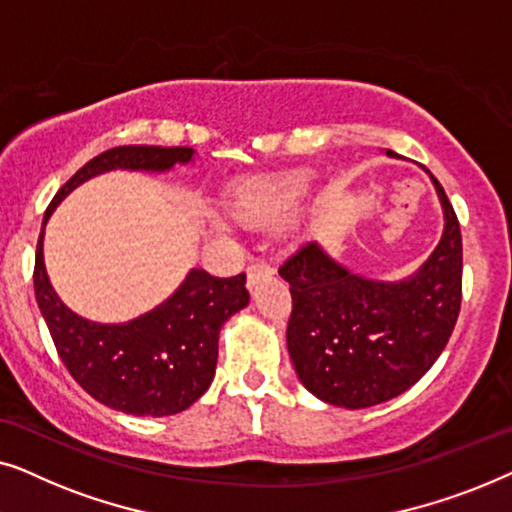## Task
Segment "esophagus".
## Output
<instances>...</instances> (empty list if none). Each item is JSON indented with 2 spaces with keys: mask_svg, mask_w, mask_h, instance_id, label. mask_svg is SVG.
<instances>
[{
  "mask_svg": "<svg viewBox=\"0 0 512 512\" xmlns=\"http://www.w3.org/2000/svg\"><path fill=\"white\" fill-rule=\"evenodd\" d=\"M272 272H275V268L268 261H254L247 268V279H249V286H254L258 279L261 277H270Z\"/></svg>",
  "mask_w": 512,
  "mask_h": 512,
  "instance_id": "34e87169",
  "label": "esophagus"
}]
</instances>
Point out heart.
<instances>
[{
  "instance_id": "1",
  "label": "heart",
  "mask_w": 512,
  "mask_h": 512,
  "mask_svg": "<svg viewBox=\"0 0 512 512\" xmlns=\"http://www.w3.org/2000/svg\"><path fill=\"white\" fill-rule=\"evenodd\" d=\"M310 184L312 174L300 167L242 179L230 191L228 212L244 228L275 226L296 212Z\"/></svg>"
}]
</instances>
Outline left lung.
Masks as SVG:
<instances>
[{
  "label": "left lung",
  "mask_w": 512,
  "mask_h": 512,
  "mask_svg": "<svg viewBox=\"0 0 512 512\" xmlns=\"http://www.w3.org/2000/svg\"><path fill=\"white\" fill-rule=\"evenodd\" d=\"M433 184L445 233L415 277L370 282L331 261L317 242L300 244L279 265L291 291L286 345L298 377L321 401L349 410L384 403L443 354L461 310L464 249L454 207L440 181Z\"/></svg>",
  "instance_id": "obj_1"
}]
</instances>
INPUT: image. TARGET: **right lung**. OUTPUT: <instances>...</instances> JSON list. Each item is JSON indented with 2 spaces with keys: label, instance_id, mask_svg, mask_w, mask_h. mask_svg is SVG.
Wrapping results in <instances>:
<instances>
[{
  "label": "right lung",
  "instance_id": "obj_1",
  "mask_svg": "<svg viewBox=\"0 0 512 512\" xmlns=\"http://www.w3.org/2000/svg\"><path fill=\"white\" fill-rule=\"evenodd\" d=\"M188 146H114L88 160L55 193L44 223L67 193L95 174L116 170H170L188 163ZM44 230L34 261V293L62 363L95 401L125 415H177L209 389L219 356V331L249 303L247 275L228 279L191 270L177 293L128 324H95L55 296L44 268Z\"/></svg>",
  "mask_w": 512,
  "mask_h": 512
}]
</instances>
